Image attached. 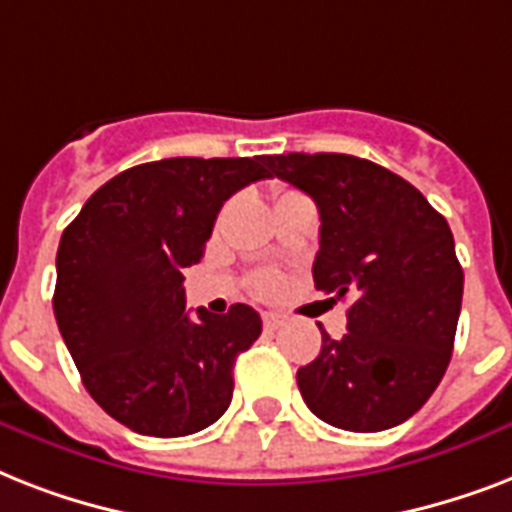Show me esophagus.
Returning a JSON list of instances; mask_svg holds the SVG:
<instances>
[{
    "label": "esophagus",
    "mask_w": 512,
    "mask_h": 512,
    "mask_svg": "<svg viewBox=\"0 0 512 512\" xmlns=\"http://www.w3.org/2000/svg\"><path fill=\"white\" fill-rule=\"evenodd\" d=\"M263 324H265V329H279L281 316L279 313H263Z\"/></svg>",
    "instance_id": "34e87169"
}]
</instances>
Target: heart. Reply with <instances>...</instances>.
<instances>
[{
    "label": "heart",
    "mask_w": 512,
    "mask_h": 512,
    "mask_svg": "<svg viewBox=\"0 0 512 512\" xmlns=\"http://www.w3.org/2000/svg\"><path fill=\"white\" fill-rule=\"evenodd\" d=\"M276 284H279V279H276L273 273H257L255 292L257 295H271L273 289H276Z\"/></svg>",
    "instance_id": "obj_1"
}]
</instances>
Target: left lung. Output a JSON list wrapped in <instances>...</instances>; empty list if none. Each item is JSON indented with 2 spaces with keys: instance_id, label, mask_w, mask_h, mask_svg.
<instances>
[{
  "instance_id": "left-lung-1",
  "label": "left lung",
  "mask_w": 512,
  "mask_h": 512,
  "mask_svg": "<svg viewBox=\"0 0 512 512\" xmlns=\"http://www.w3.org/2000/svg\"><path fill=\"white\" fill-rule=\"evenodd\" d=\"M316 201L313 284L350 300L348 332H321V353L297 369L319 420L353 433L401 425L444 377L462 308V265L444 215L412 183L348 154L265 156Z\"/></svg>"
}]
</instances>
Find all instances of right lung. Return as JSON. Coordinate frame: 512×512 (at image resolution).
Returning a JSON list of instances; mask_svg holds the SVG:
<instances>
[{
	"label": "right lung",
	"mask_w": 512,
	"mask_h": 512,
	"mask_svg": "<svg viewBox=\"0 0 512 512\" xmlns=\"http://www.w3.org/2000/svg\"><path fill=\"white\" fill-rule=\"evenodd\" d=\"M268 177L265 156H177L119 172L60 236L55 321L103 412L135 433L191 436L231 404L233 364L260 313H185L183 271L204 257L217 212Z\"/></svg>",
	"instance_id": "add662e5"
}]
</instances>
